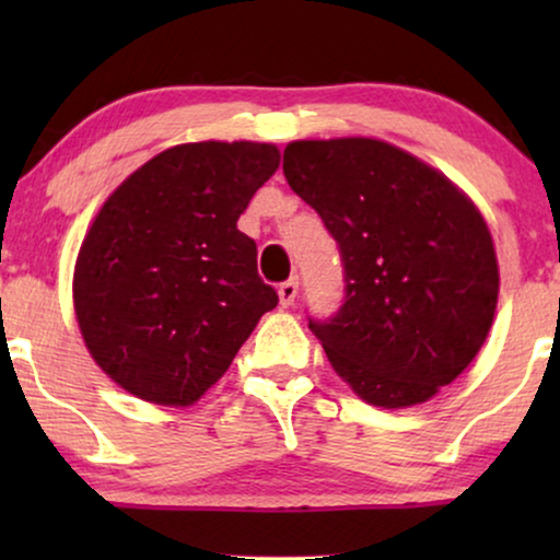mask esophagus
Masks as SVG:
<instances>
[{
    "label": "esophagus",
    "mask_w": 560,
    "mask_h": 560,
    "mask_svg": "<svg viewBox=\"0 0 560 560\" xmlns=\"http://www.w3.org/2000/svg\"><path fill=\"white\" fill-rule=\"evenodd\" d=\"M278 295H280V305H282V308H288V305H293V303H295V295H298V280L290 278V280H285V282H280Z\"/></svg>",
    "instance_id": "1"
}]
</instances>
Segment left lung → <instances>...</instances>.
Wrapping results in <instances>:
<instances>
[{
    "label": "left lung",
    "instance_id": "left-lung-1",
    "mask_svg": "<svg viewBox=\"0 0 560 560\" xmlns=\"http://www.w3.org/2000/svg\"><path fill=\"white\" fill-rule=\"evenodd\" d=\"M282 173L339 244L343 305L308 318L328 362L377 408L431 400L494 318L500 270L479 209L443 173L370 137L290 142Z\"/></svg>",
    "mask_w": 560,
    "mask_h": 560
}]
</instances>
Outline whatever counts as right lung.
I'll return each mask as SVG.
<instances>
[{"mask_svg": "<svg viewBox=\"0 0 560 560\" xmlns=\"http://www.w3.org/2000/svg\"><path fill=\"white\" fill-rule=\"evenodd\" d=\"M278 165L265 142L178 144L106 198L75 259L73 305L91 357L127 393L194 405L278 305L236 229Z\"/></svg>", "mask_w": 560, "mask_h": 560, "instance_id": "right-lung-1", "label": "right lung"}]
</instances>
